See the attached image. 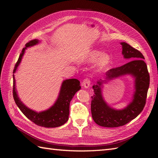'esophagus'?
<instances>
[{
	"label": "esophagus",
	"mask_w": 158,
	"mask_h": 158,
	"mask_svg": "<svg viewBox=\"0 0 158 158\" xmlns=\"http://www.w3.org/2000/svg\"><path fill=\"white\" fill-rule=\"evenodd\" d=\"M82 85L85 88H88L90 85V80L88 78H85L82 82Z\"/></svg>",
	"instance_id": "obj_1"
}]
</instances>
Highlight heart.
Segmentation results:
<instances>
[{"instance_id":"b5f03b06","label":"heart","mask_w":158,"mask_h":158,"mask_svg":"<svg viewBox=\"0 0 158 158\" xmlns=\"http://www.w3.org/2000/svg\"><path fill=\"white\" fill-rule=\"evenodd\" d=\"M98 60L95 67L98 70H102L109 64L111 60V56L108 53H102L98 50H92L85 56L84 60L88 63H94Z\"/></svg>"}]
</instances>
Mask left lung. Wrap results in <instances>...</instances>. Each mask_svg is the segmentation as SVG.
Instances as JSON below:
<instances>
[{
    "label": "left lung",
    "instance_id": "1",
    "mask_svg": "<svg viewBox=\"0 0 158 158\" xmlns=\"http://www.w3.org/2000/svg\"><path fill=\"white\" fill-rule=\"evenodd\" d=\"M121 44L123 48L122 54L128 62L123 66L108 70L105 78L112 80L131 74L135 80V92L132 101L128 106L123 109L117 110L109 107L103 98L101 85L106 80L101 79L98 81L96 85H93L94 95L92 96L91 102L92 116L95 123L104 127H121L135 118L145 106L150 85V75L144 61V56L139 51L127 43L122 42Z\"/></svg>",
    "mask_w": 158,
    "mask_h": 158
}]
</instances>
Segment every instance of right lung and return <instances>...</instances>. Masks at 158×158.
I'll return each mask as SVG.
<instances>
[{
    "label": "right lung",
    "instance_id": "add662e5",
    "mask_svg": "<svg viewBox=\"0 0 158 158\" xmlns=\"http://www.w3.org/2000/svg\"><path fill=\"white\" fill-rule=\"evenodd\" d=\"M38 43L39 40H33L27 43L26 47L22 49L19 56L13 73H15L18 66L20 64L25 50L27 47L35 45ZM15 85V78L13 74V97L17 106L23 114L35 125L47 128L58 127L63 125L68 121L70 101L75 94L81 88L80 81L77 79L73 78L64 80L61 85L59 97L53 106L46 111L37 113L27 107L20 101L18 96Z\"/></svg>",
    "mask_w": 158,
    "mask_h": 158
}]
</instances>
